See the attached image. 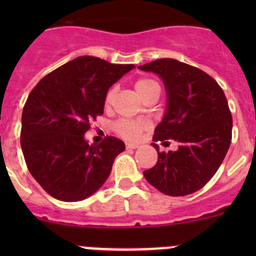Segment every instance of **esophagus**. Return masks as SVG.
I'll use <instances>...</instances> for the list:
<instances>
[{
  "label": "esophagus",
  "mask_w": 256,
  "mask_h": 256,
  "mask_svg": "<svg viewBox=\"0 0 256 256\" xmlns=\"http://www.w3.org/2000/svg\"><path fill=\"white\" fill-rule=\"evenodd\" d=\"M126 148H138V144H133V142H126Z\"/></svg>",
  "instance_id": "34e87169"
}]
</instances>
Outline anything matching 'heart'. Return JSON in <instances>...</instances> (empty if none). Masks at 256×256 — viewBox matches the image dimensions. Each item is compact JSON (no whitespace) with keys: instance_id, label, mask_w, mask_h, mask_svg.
I'll use <instances>...</instances> for the list:
<instances>
[{"instance_id":"obj_1","label":"heart","mask_w":256,"mask_h":256,"mask_svg":"<svg viewBox=\"0 0 256 256\" xmlns=\"http://www.w3.org/2000/svg\"><path fill=\"white\" fill-rule=\"evenodd\" d=\"M134 88L137 94H140V97L144 98L151 91H155V90L159 91V84L154 79L141 78L134 83ZM115 94H116V88H108L105 94L106 106H112V104L114 102ZM148 122L144 120V119H126L124 118V119H119V120L115 122L114 126H112V130H115L118 136H120L122 138L128 140V141H134V140L138 138L144 130H148Z\"/></svg>"}]
</instances>
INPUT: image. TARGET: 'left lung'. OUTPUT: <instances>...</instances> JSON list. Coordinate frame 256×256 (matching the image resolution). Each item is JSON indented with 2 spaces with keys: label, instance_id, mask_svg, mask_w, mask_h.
Returning <instances> with one entry per match:
<instances>
[{
  "label": "left lung",
  "instance_id": "8db88e82",
  "mask_svg": "<svg viewBox=\"0 0 256 256\" xmlns=\"http://www.w3.org/2000/svg\"><path fill=\"white\" fill-rule=\"evenodd\" d=\"M162 79L168 105L151 144L158 162L144 172L151 186L169 196L198 191L216 173L232 140V115L227 98L209 74L174 58L138 66ZM174 139L177 152H159L156 142Z\"/></svg>",
  "mask_w": 256,
  "mask_h": 256
}]
</instances>
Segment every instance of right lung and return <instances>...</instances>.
Segmentation results:
<instances>
[{
    "label": "right lung",
    "instance_id": "right-lung-1",
    "mask_svg": "<svg viewBox=\"0 0 256 256\" xmlns=\"http://www.w3.org/2000/svg\"><path fill=\"white\" fill-rule=\"evenodd\" d=\"M133 68L80 56L44 76L29 94L22 115V155L52 198L84 200L108 180L126 144L112 136L88 144L84 133L104 114L108 88Z\"/></svg>",
    "mask_w": 256,
    "mask_h": 256
}]
</instances>
